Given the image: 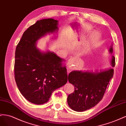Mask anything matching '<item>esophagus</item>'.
<instances>
[{
  "label": "esophagus",
  "instance_id": "1",
  "mask_svg": "<svg viewBox=\"0 0 126 126\" xmlns=\"http://www.w3.org/2000/svg\"><path fill=\"white\" fill-rule=\"evenodd\" d=\"M75 67V65H72V64H70V65H69L67 66V70H68V72L70 71L72 69H73Z\"/></svg>",
  "mask_w": 126,
  "mask_h": 126
}]
</instances>
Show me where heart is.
I'll return each instance as SVG.
<instances>
[{"instance_id":"1","label":"heart","mask_w":126,"mask_h":126,"mask_svg":"<svg viewBox=\"0 0 126 126\" xmlns=\"http://www.w3.org/2000/svg\"><path fill=\"white\" fill-rule=\"evenodd\" d=\"M85 28L86 31L89 32L90 31V28H89L88 26H87V25H86V26L85 27ZM77 35H79V34H77V33H75V34H73V36H71V37L70 38L71 41H73V38L75 37V36ZM100 37V35L98 32L95 31L94 32H93L90 36V41L87 42L83 43V44L81 45L80 47V51H81L82 52H86L88 51L89 49L91 48L92 45L94 44L95 43L99 40Z\"/></svg>"}]
</instances>
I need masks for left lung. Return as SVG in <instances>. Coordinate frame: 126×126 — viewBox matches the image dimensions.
<instances>
[{"mask_svg": "<svg viewBox=\"0 0 126 126\" xmlns=\"http://www.w3.org/2000/svg\"><path fill=\"white\" fill-rule=\"evenodd\" d=\"M113 44L109 49L112 54ZM110 65L115 66L114 56L111 55ZM112 67L104 70L72 71L68 75V80L74 86V92L67 96V103L71 108L82 112L92 108L102 100L109 81L113 75Z\"/></svg>", "mask_w": 126, "mask_h": 126, "instance_id": "8db88e82", "label": "left lung"}]
</instances>
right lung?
Returning <instances> with one entry per match:
<instances>
[{"instance_id":"right-lung-1","label":"right lung","mask_w":126,"mask_h":126,"mask_svg":"<svg viewBox=\"0 0 126 126\" xmlns=\"http://www.w3.org/2000/svg\"><path fill=\"white\" fill-rule=\"evenodd\" d=\"M58 23L53 18L37 20L25 31L16 48V84L24 98L36 105L47 102L53 92L67 81L64 60L53 52H42L36 47L37 42L47 34L57 37Z\"/></svg>"}]
</instances>
